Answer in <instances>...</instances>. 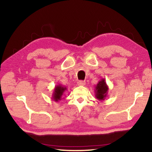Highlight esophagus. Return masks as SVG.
<instances>
[{
	"mask_svg": "<svg viewBox=\"0 0 152 152\" xmlns=\"http://www.w3.org/2000/svg\"><path fill=\"white\" fill-rule=\"evenodd\" d=\"M78 84L79 86H84L86 84V82H85V81L80 80L78 82Z\"/></svg>",
	"mask_w": 152,
	"mask_h": 152,
	"instance_id": "esophagus-1",
	"label": "esophagus"
}]
</instances>
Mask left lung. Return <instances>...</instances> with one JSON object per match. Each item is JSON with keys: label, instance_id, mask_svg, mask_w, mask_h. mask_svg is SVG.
<instances>
[{"label": "left lung", "instance_id": "8db88e82", "mask_svg": "<svg viewBox=\"0 0 152 152\" xmlns=\"http://www.w3.org/2000/svg\"><path fill=\"white\" fill-rule=\"evenodd\" d=\"M108 90H109V87L105 82V80L104 78L101 79L95 86V96L100 101H104L105 98L107 96Z\"/></svg>", "mask_w": 152, "mask_h": 152}]
</instances>
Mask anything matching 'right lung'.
Here are the masks:
<instances>
[{
	"instance_id": "add662e5",
	"label": "right lung",
	"mask_w": 152,
	"mask_h": 152,
	"mask_svg": "<svg viewBox=\"0 0 152 152\" xmlns=\"http://www.w3.org/2000/svg\"><path fill=\"white\" fill-rule=\"evenodd\" d=\"M66 90L67 88L66 86H64L62 85H61V84L56 85L54 89H53V92L52 94V99L56 102H58L59 101H60Z\"/></svg>"
}]
</instances>
